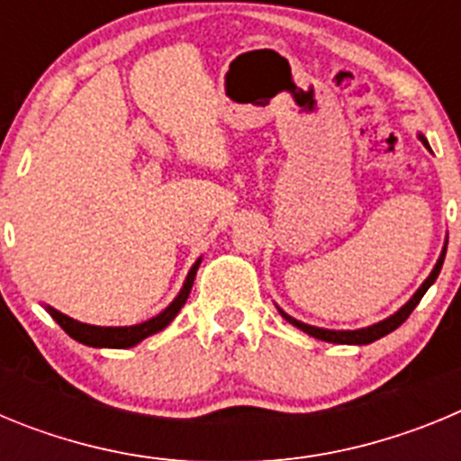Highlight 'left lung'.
<instances>
[{
    "label": "left lung",
    "instance_id": "left-lung-1",
    "mask_svg": "<svg viewBox=\"0 0 461 461\" xmlns=\"http://www.w3.org/2000/svg\"><path fill=\"white\" fill-rule=\"evenodd\" d=\"M420 140L425 142V148H429V145H427V140H425V136H420ZM446 247H447V242H446ZM446 247H443V251H441V256H438L434 270H431L429 276H427V279L422 281V286L413 293V297H411L409 303H406L404 307L399 309V312H394L393 316H388V319H385V321H381V323H374V325H369V328H360V330H325V328H316V325H307V323H303V321L293 319V316H288V313L281 312V309H279V313H281V316H284V319L288 321V323L295 325L297 330H303V332H307V335L316 337V339H321V341H332V344H357V346L372 344V341L381 339V337L390 335L393 330H397L399 325H402L406 319H409L411 312H413V309L418 307V303H420V300H422V295H425V293H427V288H429L431 284L437 281L438 272H441L443 258H446Z\"/></svg>",
    "mask_w": 461,
    "mask_h": 461
}]
</instances>
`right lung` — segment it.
<instances>
[{"instance_id": "add662e5", "label": "right lung", "mask_w": 461, "mask_h": 461, "mask_svg": "<svg viewBox=\"0 0 461 461\" xmlns=\"http://www.w3.org/2000/svg\"><path fill=\"white\" fill-rule=\"evenodd\" d=\"M201 266V258L195 260L194 267L189 270L185 279V286L182 291L177 293L173 303L164 309L161 313H157L154 319L145 321V323H138V325H124V328H101V325H87V323H80V321H73L71 316L67 313L57 312V309L46 307L50 312L52 319L59 323V328L67 332L68 337H73L76 341L85 346H94V348H131V346L140 344L142 339H148L149 335H157L170 321L180 313V309L185 307L186 297H189L191 286H194V279H195V270Z\"/></svg>"}]
</instances>
